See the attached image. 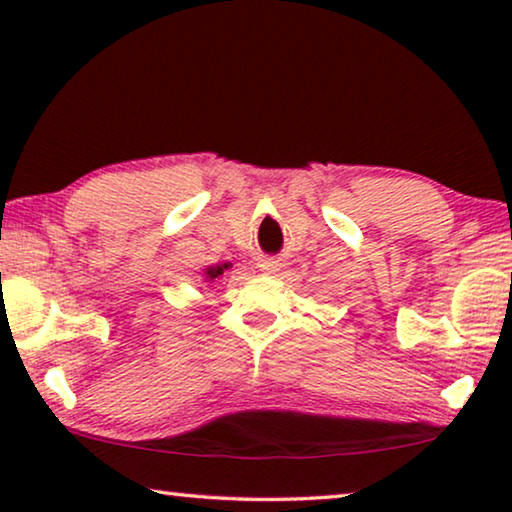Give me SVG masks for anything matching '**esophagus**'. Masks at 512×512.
I'll return each mask as SVG.
<instances>
[{
    "instance_id": "obj_1",
    "label": "esophagus",
    "mask_w": 512,
    "mask_h": 512,
    "mask_svg": "<svg viewBox=\"0 0 512 512\" xmlns=\"http://www.w3.org/2000/svg\"><path fill=\"white\" fill-rule=\"evenodd\" d=\"M280 268H282V264L273 257H266V259H262V262H259V271L266 273V275H275L277 271H280Z\"/></svg>"
}]
</instances>
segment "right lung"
Wrapping results in <instances>:
<instances>
[{"label": "right lung", "instance_id": "1", "mask_svg": "<svg viewBox=\"0 0 512 512\" xmlns=\"http://www.w3.org/2000/svg\"><path fill=\"white\" fill-rule=\"evenodd\" d=\"M228 268H232V264H230V262H225V264H214V266H207L205 271H203V282H207V284H214L216 280H219V277H223V273L228 271Z\"/></svg>", "mask_w": 512, "mask_h": 512}]
</instances>
